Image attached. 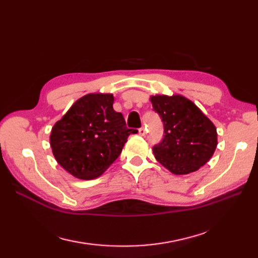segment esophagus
Listing matches in <instances>:
<instances>
[{
	"instance_id": "obj_1",
	"label": "esophagus",
	"mask_w": 258,
	"mask_h": 258,
	"mask_svg": "<svg viewBox=\"0 0 258 258\" xmlns=\"http://www.w3.org/2000/svg\"><path fill=\"white\" fill-rule=\"evenodd\" d=\"M139 135L140 136H142V137H144L145 135H146V129L144 128V127H141L139 129Z\"/></svg>"
}]
</instances>
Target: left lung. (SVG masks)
Instances as JSON below:
<instances>
[{"instance_id": "1", "label": "left lung", "mask_w": 258, "mask_h": 258, "mask_svg": "<svg viewBox=\"0 0 258 258\" xmlns=\"http://www.w3.org/2000/svg\"><path fill=\"white\" fill-rule=\"evenodd\" d=\"M163 122L162 141L153 147L155 158L176 175L195 172L212 157L217 146L214 123L192 101L181 95L152 96Z\"/></svg>"}]
</instances>
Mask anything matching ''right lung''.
<instances>
[{
    "label": "right lung",
    "mask_w": 258,
    "mask_h": 258,
    "mask_svg": "<svg viewBox=\"0 0 258 258\" xmlns=\"http://www.w3.org/2000/svg\"><path fill=\"white\" fill-rule=\"evenodd\" d=\"M113 103L112 93H88L53 124L52 154L70 174L81 179L100 176L118 158L128 137L138 132L127 128Z\"/></svg>",
    "instance_id": "1"
}]
</instances>
